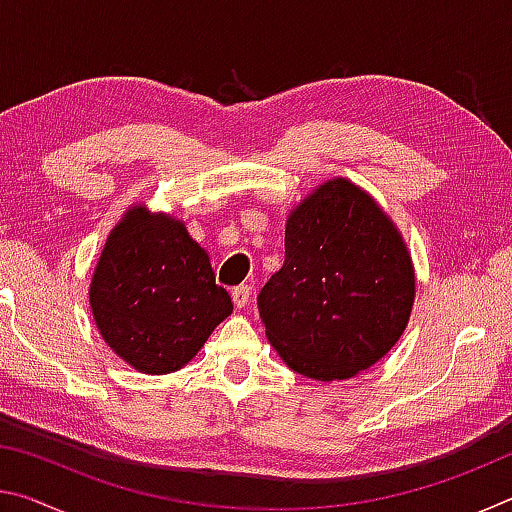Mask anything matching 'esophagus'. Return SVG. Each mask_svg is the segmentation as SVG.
Returning a JSON list of instances; mask_svg holds the SVG:
<instances>
[{"mask_svg": "<svg viewBox=\"0 0 512 512\" xmlns=\"http://www.w3.org/2000/svg\"><path fill=\"white\" fill-rule=\"evenodd\" d=\"M248 300H250L248 284H239V287H235V291H232V302H235V305L241 309V307L248 305Z\"/></svg>", "mask_w": 512, "mask_h": 512, "instance_id": "esophagus-1", "label": "esophagus"}]
</instances>
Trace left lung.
<instances>
[{
    "label": "left lung",
    "mask_w": 512,
    "mask_h": 512,
    "mask_svg": "<svg viewBox=\"0 0 512 512\" xmlns=\"http://www.w3.org/2000/svg\"><path fill=\"white\" fill-rule=\"evenodd\" d=\"M415 298L409 250L357 185L336 178L293 210L284 264L257 296L291 370L332 381L370 368L400 339Z\"/></svg>",
    "instance_id": "1"
}]
</instances>
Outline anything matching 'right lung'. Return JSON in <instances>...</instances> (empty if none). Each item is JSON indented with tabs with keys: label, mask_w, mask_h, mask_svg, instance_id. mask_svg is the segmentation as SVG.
<instances>
[{
	"label": "right lung",
	"mask_w": 512,
	"mask_h": 512,
	"mask_svg": "<svg viewBox=\"0 0 512 512\" xmlns=\"http://www.w3.org/2000/svg\"><path fill=\"white\" fill-rule=\"evenodd\" d=\"M90 305L103 341L149 375L185 366L232 314L228 291L216 284L210 257L185 225L144 207L112 230Z\"/></svg>",
	"instance_id": "1"
}]
</instances>
